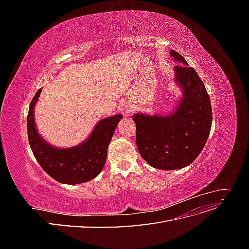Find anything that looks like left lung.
Instances as JSON below:
<instances>
[{
	"mask_svg": "<svg viewBox=\"0 0 249 249\" xmlns=\"http://www.w3.org/2000/svg\"><path fill=\"white\" fill-rule=\"evenodd\" d=\"M180 64L175 67L176 81L184 97L169 116H133L136 124V144L150 166L163 170L183 168L200 154L212 125L210 96L200 77L182 55L170 51Z\"/></svg>",
	"mask_w": 249,
	"mask_h": 249,
	"instance_id": "left-lung-1",
	"label": "left lung"
}]
</instances>
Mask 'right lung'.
<instances>
[{
	"instance_id": "add662e5",
	"label": "right lung",
	"mask_w": 249,
	"mask_h": 249,
	"mask_svg": "<svg viewBox=\"0 0 249 249\" xmlns=\"http://www.w3.org/2000/svg\"><path fill=\"white\" fill-rule=\"evenodd\" d=\"M41 88L30 103L27 116L28 139L35 159L41 168L62 184H81L93 179L102 171L107 159V148L122 115L105 118L81 145L60 149L51 146L36 131L33 111Z\"/></svg>"
}]
</instances>
